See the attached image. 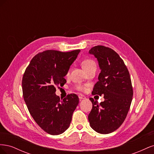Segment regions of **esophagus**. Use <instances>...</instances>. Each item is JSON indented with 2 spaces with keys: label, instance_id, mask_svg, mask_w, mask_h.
Returning a JSON list of instances; mask_svg holds the SVG:
<instances>
[{
  "label": "esophagus",
  "instance_id": "obj_1",
  "mask_svg": "<svg viewBox=\"0 0 154 154\" xmlns=\"http://www.w3.org/2000/svg\"><path fill=\"white\" fill-rule=\"evenodd\" d=\"M78 97H79V99H80V100H83V99H85L86 97H85V96H84V95H83V94H80L78 95Z\"/></svg>",
  "mask_w": 154,
  "mask_h": 154
}]
</instances>
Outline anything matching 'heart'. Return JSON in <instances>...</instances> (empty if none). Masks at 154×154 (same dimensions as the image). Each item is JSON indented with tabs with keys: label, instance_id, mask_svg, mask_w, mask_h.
<instances>
[{
	"label": "heart",
	"instance_id": "b5f03b06",
	"mask_svg": "<svg viewBox=\"0 0 154 154\" xmlns=\"http://www.w3.org/2000/svg\"><path fill=\"white\" fill-rule=\"evenodd\" d=\"M82 67L83 68V69L85 70V71H88L89 70L92 69H94L96 68V64L95 63V62L94 60H92V59H85L83 60L82 62ZM70 71H71V69H69L68 71H67V75H69V73H70ZM75 88L78 91H85V87L82 85H77L75 87Z\"/></svg>",
	"mask_w": 154,
	"mask_h": 154
}]
</instances>
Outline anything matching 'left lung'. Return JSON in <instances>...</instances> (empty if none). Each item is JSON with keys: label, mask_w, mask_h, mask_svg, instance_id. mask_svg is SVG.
Returning <instances> with one entry per match:
<instances>
[{"label": "left lung", "mask_w": 154, "mask_h": 154, "mask_svg": "<svg viewBox=\"0 0 154 154\" xmlns=\"http://www.w3.org/2000/svg\"><path fill=\"white\" fill-rule=\"evenodd\" d=\"M98 61L101 72L93 88V95H103L98 104L92 97V108L88 119L91 128L106 134L117 130L127 117L132 100L133 88L130 74L123 60L111 48L97 45L89 50Z\"/></svg>", "instance_id": "1"}]
</instances>
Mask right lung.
Segmentation results:
<instances>
[{
    "instance_id": "right-lung-1",
    "label": "right lung",
    "mask_w": 154,
    "mask_h": 154,
    "mask_svg": "<svg viewBox=\"0 0 154 154\" xmlns=\"http://www.w3.org/2000/svg\"><path fill=\"white\" fill-rule=\"evenodd\" d=\"M80 50L61 52L47 50L35 55L22 78L24 100L32 118L51 135H59L69 127L78 96L70 94L63 100L56 95V87L63 86L70 66Z\"/></svg>"
}]
</instances>
